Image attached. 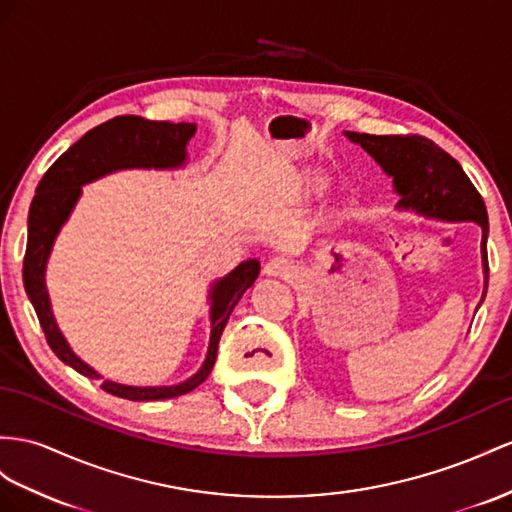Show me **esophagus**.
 Segmentation results:
<instances>
[{
	"label": "esophagus",
	"instance_id": "obj_1",
	"mask_svg": "<svg viewBox=\"0 0 512 512\" xmlns=\"http://www.w3.org/2000/svg\"><path fill=\"white\" fill-rule=\"evenodd\" d=\"M266 277H279V279H290L296 274V266L290 259L285 257H272L268 264L264 266Z\"/></svg>",
	"mask_w": 512,
	"mask_h": 512
}]
</instances>
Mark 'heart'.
Returning <instances> with one entry per match:
<instances>
[{
    "label": "heart",
    "mask_w": 512,
    "mask_h": 512,
    "mask_svg": "<svg viewBox=\"0 0 512 512\" xmlns=\"http://www.w3.org/2000/svg\"><path fill=\"white\" fill-rule=\"evenodd\" d=\"M292 188L298 196H313V194H320L326 188V183L316 175H296Z\"/></svg>",
    "instance_id": "heart-1"
}]
</instances>
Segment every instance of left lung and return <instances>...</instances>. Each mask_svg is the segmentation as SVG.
I'll list each match as a JSON object with an SVG mask.
<instances>
[{
	"label": "left lung",
	"instance_id": "obj_1",
	"mask_svg": "<svg viewBox=\"0 0 512 512\" xmlns=\"http://www.w3.org/2000/svg\"><path fill=\"white\" fill-rule=\"evenodd\" d=\"M346 136L361 144L363 151H368L393 179V188L400 194V209L448 222H478L482 227V270L487 294V207L461 164L424 136H372L357 131H346Z\"/></svg>",
	"mask_w": 512,
	"mask_h": 512
}]
</instances>
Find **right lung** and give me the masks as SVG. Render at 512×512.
I'll list each match as a JSON object with an SVG mask.
<instances>
[{
	"label": "right lung",
	"instance_id": "obj_1",
	"mask_svg": "<svg viewBox=\"0 0 512 512\" xmlns=\"http://www.w3.org/2000/svg\"><path fill=\"white\" fill-rule=\"evenodd\" d=\"M194 134V123H168L147 121L142 116H116V119L90 129L69 151H64L43 175L41 183H38L28 216L23 285L30 303L34 305L38 322L43 326L49 348L56 352V357L62 363L71 365L82 376L101 378L99 372H95L88 363L75 355L67 339L60 333L54 313H51L45 285V268L56 235L60 233L64 222L69 220L77 199L82 196V186H86V183L125 168H181L188 160L186 147ZM257 274L259 261L246 259L238 268L231 270L227 277L218 279L212 285V292H209V300H212V307H209L212 333H209L207 355L201 370L190 376L188 381L162 387H134L103 381L101 389L125 400L147 402L177 398L199 387L214 368L220 335L225 331L233 307L238 305V300L244 296L248 287L255 283Z\"/></svg>",
	"mask_w": 512,
	"mask_h": 512
}]
</instances>
